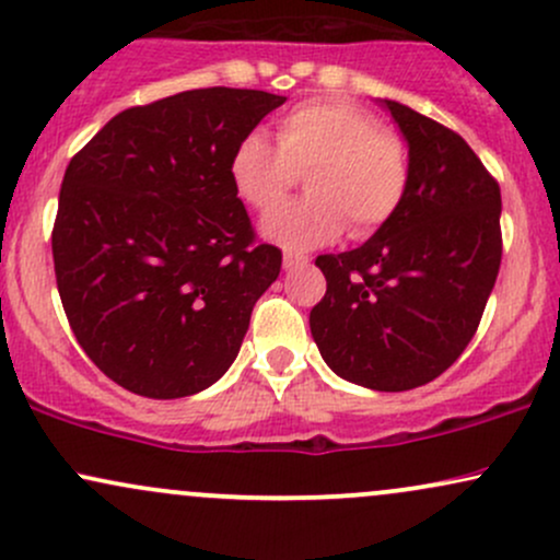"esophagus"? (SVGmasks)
I'll return each instance as SVG.
<instances>
[{"label": "esophagus", "mask_w": 560, "mask_h": 560, "mask_svg": "<svg viewBox=\"0 0 560 560\" xmlns=\"http://www.w3.org/2000/svg\"><path fill=\"white\" fill-rule=\"evenodd\" d=\"M307 255H298V253H287L284 255V268L287 271H298V268H305L307 266Z\"/></svg>", "instance_id": "34e87169"}]
</instances>
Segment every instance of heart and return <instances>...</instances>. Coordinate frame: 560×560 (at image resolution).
Returning a JSON list of instances; mask_svg holds the SVG:
<instances>
[{
    "instance_id": "obj_1",
    "label": "heart",
    "mask_w": 560,
    "mask_h": 560,
    "mask_svg": "<svg viewBox=\"0 0 560 560\" xmlns=\"http://www.w3.org/2000/svg\"><path fill=\"white\" fill-rule=\"evenodd\" d=\"M305 170L312 197L260 223V234L287 249L324 247L347 223L352 236L374 234L395 218L410 186L405 141L345 100L302 102L279 120L276 144L262 131H247L229 158L236 195L262 213Z\"/></svg>"
}]
</instances>
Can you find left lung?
Returning a JSON list of instances; mask_svg holds the SVG:
<instances>
[{
	"instance_id": "8db88e82",
	"label": "left lung",
	"mask_w": 560,
	"mask_h": 560,
	"mask_svg": "<svg viewBox=\"0 0 560 560\" xmlns=\"http://www.w3.org/2000/svg\"><path fill=\"white\" fill-rule=\"evenodd\" d=\"M384 107L408 141V195L361 247L318 255L326 294L311 334L337 376L405 392L447 371L477 334L503 258L500 186L447 126L395 100Z\"/></svg>"
}]
</instances>
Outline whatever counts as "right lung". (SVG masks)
Masks as SVG:
<instances>
[{
	"instance_id": "obj_1",
	"label": "right lung",
	"mask_w": 560,
	"mask_h": 560,
	"mask_svg": "<svg viewBox=\"0 0 560 560\" xmlns=\"http://www.w3.org/2000/svg\"><path fill=\"white\" fill-rule=\"evenodd\" d=\"M284 100L191 89L118 113L70 160L57 292L83 352L133 395L176 400L218 382L279 276L281 249L255 236L229 158Z\"/></svg>"
}]
</instances>
